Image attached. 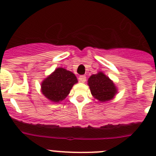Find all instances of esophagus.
<instances>
[{
	"instance_id": "esophagus-1",
	"label": "esophagus",
	"mask_w": 156,
	"mask_h": 156,
	"mask_svg": "<svg viewBox=\"0 0 156 156\" xmlns=\"http://www.w3.org/2000/svg\"><path fill=\"white\" fill-rule=\"evenodd\" d=\"M86 80H87V78H86V76H80L79 80L80 81V82L84 83L85 81H86Z\"/></svg>"
}]
</instances>
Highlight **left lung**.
Wrapping results in <instances>:
<instances>
[{
  "mask_svg": "<svg viewBox=\"0 0 156 156\" xmlns=\"http://www.w3.org/2000/svg\"><path fill=\"white\" fill-rule=\"evenodd\" d=\"M88 85L92 95L101 102L113 98L117 92L113 82L103 73L92 75L88 79Z\"/></svg>",
  "mask_w": 156,
  "mask_h": 156,
  "instance_id": "8db88e82",
  "label": "left lung"
}]
</instances>
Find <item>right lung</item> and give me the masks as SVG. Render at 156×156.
I'll return each mask as SVG.
<instances>
[{
  "label": "right lung",
  "instance_id": "obj_1",
  "mask_svg": "<svg viewBox=\"0 0 156 156\" xmlns=\"http://www.w3.org/2000/svg\"><path fill=\"white\" fill-rule=\"evenodd\" d=\"M77 83L76 76L63 68H58L41 83L43 94L54 102L67 97L73 86Z\"/></svg>",
  "mask_w": 156,
  "mask_h": 156
}]
</instances>
